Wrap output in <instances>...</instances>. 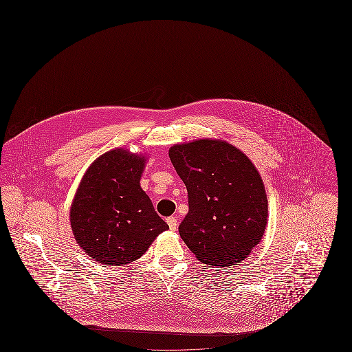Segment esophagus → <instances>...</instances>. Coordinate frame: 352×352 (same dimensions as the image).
Masks as SVG:
<instances>
[{"mask_svg":"<svg viewBox=\"0 0 352 352\" xmlns=\"http://www.w3.org/2000/svg\"><path fill=\"white\" fill-rule=\"evenodd\" d=\"M166 221H168V228L171 230V231H175L177 230V227H178V220L174 218V217H168L166 219Z\"/></svg>","mask_w":352,"mask_h":352,"instance_id":"1","label":"esophagus"}]
</instances>
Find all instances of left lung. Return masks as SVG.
Returning a JSON list of instances; mask_svg holds the SVG:
<instances>
[{
	"label": "left lung",
	"instance_id": "obj_1",
	"mask_svg": "<svg viewBox=\"0 0 352 352\" xmlns=\"http://www.w3.org/2000/svg\"><path fill=\"white\" fill-rule=\"evenodd\" d=\"M170 160L187 188L188 212L178 230L197 258L236 265L265 231L268 201L258 171L245 154L217 140L174 145Z\"/></svg>",
	"mask_w": 352,
	"mask_h": 352
}]
</instances>
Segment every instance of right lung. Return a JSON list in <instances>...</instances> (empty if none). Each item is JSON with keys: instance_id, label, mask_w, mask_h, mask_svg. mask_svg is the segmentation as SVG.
<instances>
[{"instance_id": "obj_1", "label": "right lung", "mask_w": 352, "mask_h": 352, "mask_svg": "<svg viewBox=\"0 0 352 352\" xmlns=\"http://www.w3.org/2000/svg\"><path fill=\"white\" fill-rule=\"evenodd\" d=\"M144 166V157L122 149L108 151L87 170L72 201L75 239L102 265L132 263L168 230L140 187Z\"/></svg>"}]
</instances>
